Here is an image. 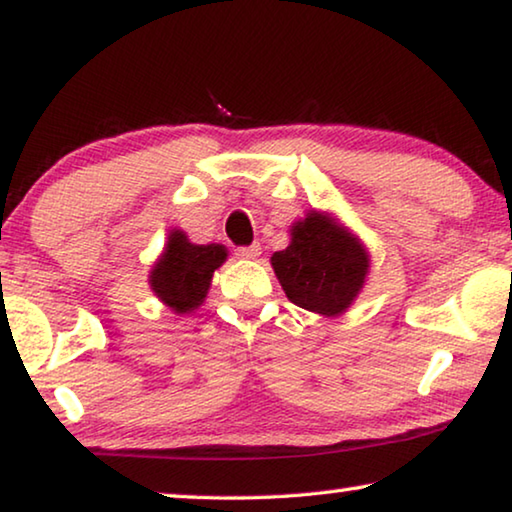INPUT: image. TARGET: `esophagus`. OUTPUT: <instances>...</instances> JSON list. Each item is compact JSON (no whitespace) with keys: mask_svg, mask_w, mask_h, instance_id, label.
Masks as SVG:
<instances>
[{"mask_svg":"<svg viewBox=\"0 0 512 512\" xmlns=\"http://www.w3.org/2000/svg\"><path fill=\"white\" fill-rule=\"evenodd\" d=\"M258 254H261V245H247V247H238L236 249V256L238 258H247V261H251V258H256Z\"/></svg>","mask_w":512,"mask_h":512,"instance_id":"obj_1","label":"esophagus"}]
</instances>
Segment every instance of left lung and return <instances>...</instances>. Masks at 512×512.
<instances>
[{
	"label": "left lung",
	"mask_w": 512,
	"mask_h": 512,
	"mask_svg": "<svg viewBox=\"0 0 512 512\" xmlns=\"http://www.w3.org/2000/svg\"><path fill=\"white\" fill-rule=\"evenodd\" d=\"M290 236V245L272 256V267L292 304L320 315L349 308L370 267L363 245L320 213H308Z\"/></svg>",
	"instance_id": "obj_1"
}]
</instances>
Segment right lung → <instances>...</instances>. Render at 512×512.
<instances>
[{
  "instance_id": "obj_1",
  "label": "right lung",
  "mask_w": 512,
  "mask_h": 512,
  "mask_svg": "<svg viewBox=\"0 0 512 512\" xmlns=\"http://www.w3.org/2000/svg\"><path fill=\"white\" fill-rule=\"evenodd\" d=\"M224 258L226 249L222 245H192L186 233L174 231L152 272V288L177 313L195 311Z\"/></svg>"
}]
</instances>
